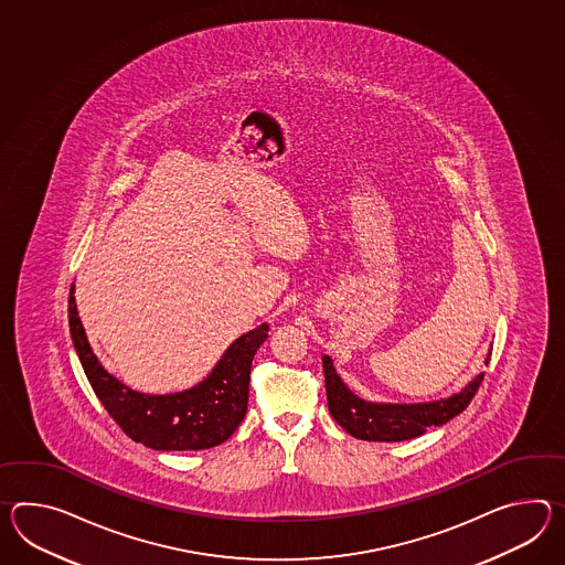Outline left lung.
<instances>
[{
  "instance_id": "1",
  "label": "left lung",
  "mask_w": 565,
  "mask_h": 565,
  "mask_svg": "<svg viewBox=\"0 0 565 565\" xmlns=\"http://www.w3.org/2000/svg\"><path fill=\"white\" fill-rule=\"evenodd\" d=\"M490 354L487 356V363ZM327 381L328 409L342 429L366 441H403L426 434L429 426H444L451 417L462 414L477 395L484 373L470 381L466 390L444 402L417 403V405H390L369 403L356 397L340 379L332 359L322 356Z\"/></svg>"
}]
</instances>
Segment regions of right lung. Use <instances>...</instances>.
I'll list each match as a JSON object with an SVG mask.
<instances>
[{"label":"right lung","mask_w":565,"mask_h":565,"mask_svg":"<svg viewBox=\"0 0 565 565\" xmlns=\"http://www.w3.org/2000/svg\"><path fill=\"white\" fill-rule=\"evenodd\" d=\"M68 324L88 383L107 414L134 441L162 451L206 450L235 434L247 414L253 356L269 332V324H262L238 337L196 387L146 395L100 366L76 312L75 284L68 296Z\"/></svg>","instance_id":"right-lung-1"}]
</instances>
